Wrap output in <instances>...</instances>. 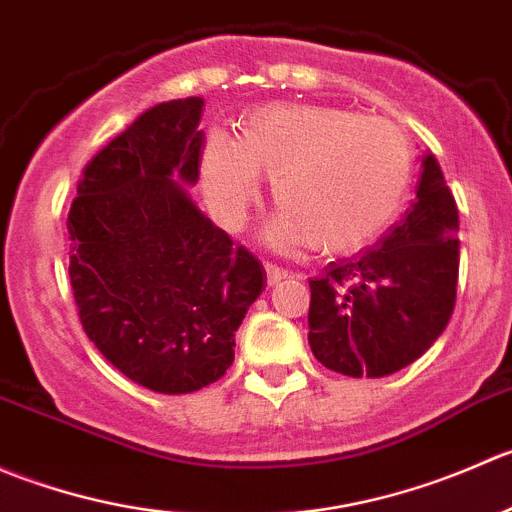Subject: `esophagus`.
Returning <instances> with one entry per match:
<instances>
[{
    "instance_id": "esophagus-1",
    "label": "esophagus",
    "mask_w": 512,
    "mask_h": 512,
    "mask_svg": "<svg viewBox=\"0 0 512 512\" xmlns=\"http://www.w3.org/2000/svg\"><path fill=\"white\" fill-rule=\"evenodd\" d=\"M288 276L286 268L276 266V263H266V278H268V286H276L278 281H283V278Z\"/></svg>"
}]
</instances>
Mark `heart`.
Returning a JSON list of instances; mask_svg holds the SVG:
<instances>
[{
    "instance_id": "b5f03b06",
    "label": "heart",
    "mask_w": 512,
    "mask_h": 512,
    "mask_svg": "<svg viewBox=\"0 0 512 512\" xmlns=\"http://www.w3.org/2000/svg\"><path fill=\"white\" fill-rule=\"evenodd\" d=\"M261 176L281 209L266 234L278 246L343 254L371 244L401 216L416 176L406 131L378 116L323 104H271L241 124L236 141L211 136L204 179L216 219L244 221Z\"/></svg>"
}]
</instances>
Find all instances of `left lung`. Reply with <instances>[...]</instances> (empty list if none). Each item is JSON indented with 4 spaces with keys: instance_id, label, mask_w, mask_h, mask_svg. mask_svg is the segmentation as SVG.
Segmentation results:
<instances>
[{
    "instance_id": "8db88e82",
    "label": "left lung",
    "mask_w": 512,
    "mask_h": 512,
    "mask_svg": "<svg viewBox=\"0 0 512 512\" xmlns=\"http://www.w3.org/2000/svg\"><path fill=\"white\" fill-rule=\"evenodd\" d=\"M458 206L433 154L416 201L358 256L311 278L308 343L331 371L383 378L411 366L445 331L458 286Z\"/></svg>"
}]
</instances>
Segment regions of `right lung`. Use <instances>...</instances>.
Instances as JSON below:
<instances>
[{
  "mask_svg": "<svg viewBox=\"0 0 512 512\" xmlns=\"http://www.w3.org/2000/svg\"><path fill=\"white\" fill-rule=\"evenodd\" d=\"M204 99L151 106L86 164L67 219L74 301L89 341L126 378L179 396L234 363L266 288L261 261L191 199Z\"/></svg>",
  "mask_w": 512,
  "mask_h": 512,
  "instance_id": "right-lung-1",
  "label": "right lung"
}]
</instances>
